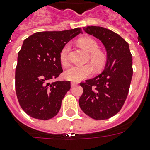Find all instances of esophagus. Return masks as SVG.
Instances as JSON below:
<instances>
[{"instance_id": "esophagus-1", "label": "esophagus", "mask_w": 150, "mask_h": 150, "mask_svg": "<svg viewBox=\"0 0 150 150\" xmlns=\"http://www.w3.org/2000/svg\"><path fill=\"white\" fill-rule=\"evenodd\" d=\"M76 85H77V83H74V82H73V83H71V86L72 87L75 86H76Z\"/></svg>"}]
</instances>
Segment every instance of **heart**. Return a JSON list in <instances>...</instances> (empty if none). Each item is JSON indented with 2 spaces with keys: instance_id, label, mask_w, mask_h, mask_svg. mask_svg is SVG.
Returning <instances> with one entry per match:
<instances>
[{
  "instance_id": "b5f03b06",
  "label": "heart",
  "mask_w": 150,
  "mask_h": 150,
  "mask_svg": "<svg viewBox=\"0 0 150 150\" xmlns=\"http://www.w3.org/2000/svg\"><path fill=\"white\" fill-rule=\"evenodd\" d=\"M79 44L85 50L90 52L89 58L91 63L96 68L102 67L104 62V56L101 52L99 51L98 43L91 38H82L78 40ZM70 50V43H66L61 50L59 59L62 65L67 66L69 64L68 52ZM94 68L91 64H87L84 65H74L68 68L64 72V77L68 80L79 82L93 74Z\"/></svg>"
}]
</instances>
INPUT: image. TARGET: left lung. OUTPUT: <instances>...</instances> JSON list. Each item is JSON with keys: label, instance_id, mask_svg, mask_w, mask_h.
<instances>
[{"label": "left lung", "instance_id": "left-lung-1", "mask_svg": "<svg viewBox=\"0 0 150 150\" xmlns=\"http://www.w3.org/2000/svg\"><path fill=\"white\" fill-rule=\"evenodd\" d=\"M84 30L103 43L107 60L101 74L80 83L83 92L79 107L91 119L107 120L120 112L128 96L133 75L132 54L128 43L112 30L98 26H87Z\"/></svg>", "mask_w": 150, "mask_h": 150}]
</instances>
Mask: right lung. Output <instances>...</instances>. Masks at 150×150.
<instances>
[{
    "label": "right lung",
    "mask_w": 150,
    "mask_h": 150,
    "mask_svg": "<svg viewBox=\"0 0 150 150\" xmlns=\"http://www.w3.org/2000/svg\"><path fill=\"white\" fill-rule=\"evenodd\" d=\"M79 33L80 28L40 31L24 40L18 54L15 86L18 103L30 117L48 120L60 110L71 83L50 81L63 72L59 59L61 50Z\"/></svg>",
    "instance_id": "right-lung-1"
}]
</instances>
